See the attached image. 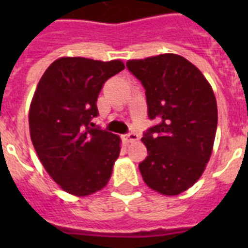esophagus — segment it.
<instances>
[{"mask_svg":"<svg viewBox=\"0 0 248 248\" xmlns=\"http://www.w3.org/2000/svg\"><path fill=\"white\" fill-rule=\"evenodd\" d=\"M122 138H124V140L126 143H135V141H138V139H139V136H138V134H135V132H130L127 135L122 136Z\"/></svg>","mask_w":248,"mask_h":248,"instance_id":"1","label":"esophagus"}]
</instances>
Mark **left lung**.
Here are the masks:
<instances>
[{
    "mask_svg": "<svg viewBox=\"0 0 248 248\" xmlns=\"http://www.w3.org/2000/svg\"><path fill=\"white\" fill-rule=\"evenodd\" d=\"M126 65L143 83L148 116L157 121L141 138L148 151L139 165L143 180L163 196H177L196 184L211 157L217 127L212 87L196 65L176 54Z\"/></svg>",
    "mask_w": 248,
    "mask_h": 248,
    "instance_id": "1",
    "label": "left lung"
}]
</instances>
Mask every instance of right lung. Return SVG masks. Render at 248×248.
Returning <instances> with one entry per match:
<instances>
[{
	"label": "right lung",
	"instance_id": "1",
	"mask_svg": "<svg viewBox=\"0 0 248 248\" xmlns=\"http://www.w3.org/2000/svg\"><path fill=\"white\" fill-rule=\"evenodd\" d=\"M124 69L122 60L63 56L46 69L29 107V132L41 163L60 188L86 197L108 184L121 139L93 128L104 82Z\"/></svg>",
	"mask_w": 248,
	"mask_h": 248
}]
</instances>
